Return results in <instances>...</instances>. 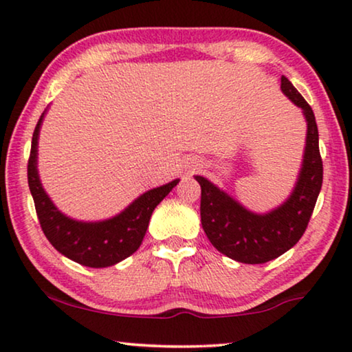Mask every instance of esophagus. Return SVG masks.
I'll use <instances>...</instances> for the list:
<instances>
[{
	"instance_id": "1",
	"label": "esophagus",
	"mask_w": 352,
	"mask_h": 352,
	"mask_svg": "<svg viewBox=\"0 0 352 352\" xmlns=\"http://www.w3.org/2000/svg\"><path fill=\"white\" fill-rule=\"evenodd\" d=\"M192 167H194V169H197V167H199V164H194Z\"/></svg>"
}]
</instances>
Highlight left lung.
I'll use <instances>...</instances> for the list:
<instances>
[{
    "label": "left lung",
    "instance_id": "obj_1",
    "mask_svg": "<svg viewBox=\"0 0 352 352\" xmlns=\"http://www.w3.org/2000/svg\"><path fill=\"white\" fill-rule=\"evenodd\" d=\"M281 91L302 109L307 140L296 186L280 207L262 214L250 212L206 177H194L201 185V223L210 243L243 264H264L291 250L305 232L322 186V160L313 110L285 76Z\"/></svg>",
    "mask_w": 352,
    "mask_h": 352
}]
</instances>
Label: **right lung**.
I'll return each instance as SVG.
<instances>
[{
    "label": "right lung",
    "mask_w": 352,
    "mask_h": 352,
    "mask_svg": "<svg viewBox=\"0 0 352 352\" xmlns=\"http://www.w3.org/2000/svg\"><path fill=\"white\" fill-rule=\"evenodd\" d=\"M45 112L34 128L28 160V186L41 228L54 248L77 264L93 269L118 264L138 251L153 210L180 180L177 178L140 194L122 213L102 221H77L66 217L44 191L38 174V140Z\"/></svg>",
    "instance_id": "right-lung-1"
}]
</instances>
